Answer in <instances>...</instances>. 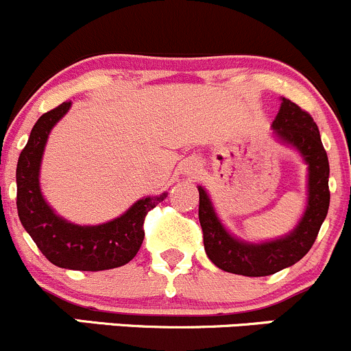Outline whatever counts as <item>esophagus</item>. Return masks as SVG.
<instances>
[{"instance_id":"34e87169","label":"esophagus","mask_w":351,"mask_h":351,"mask_svg":"<svg viewBox=\"0 0 351 351\" xmlns=\"http://www.w3.org/2000/svg\"><path fill=\"white\" fill-rule=\"evenodd\" d=\"M185 171H186V175H195V173H197V166H195L193 163H186Z\"/></svg>"}]
</instances>
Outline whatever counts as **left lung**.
<instances>
[{"mask_svg": "<svg viewBox=\"0 0 351 351\" xmlns=\"http://www.w3.org/2000/svg\"><path fill=\"white\" fill-rule=\"evenodd\" d=\"M271 128L274 138L281 145L298 151L308 166L306 208L289 234L264 242H247L235 237L219 219L205 188L198 186V219L204 230L205 252L217 267L232 274L261 278L296 264L315 243L330 206V163L313 117L289 99L282 97Z\"/></svg>", "mask_w": 351, "mask_h": 351, "instance_id": "8db88e82", "label": "left lung"}]
</instances>
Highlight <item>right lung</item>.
Returning a JSON list of instances; mask_svg holds the SVG:
<instances>
[{
    "label": "right lung",
    "instance_id": "obj_1",
    "mask_svg": "<svg viewBox=\"0 0 351 351\" xmlns=\"http://www.w3.org/2000/svg\"><path fill=\"white\" fill-rule=\"evenodd\" d=\"M72 102L43 114L33 126L16 165V208L20 222L51 264L73 271H106L128 264L145 239L146 213L166 198V191L139 198L123 215L99 225H79L58 215L40 188V168L50 131Z\"/></svg>",
    "mask_w": 351,
    "mask_h": 351
}]
</instances>
